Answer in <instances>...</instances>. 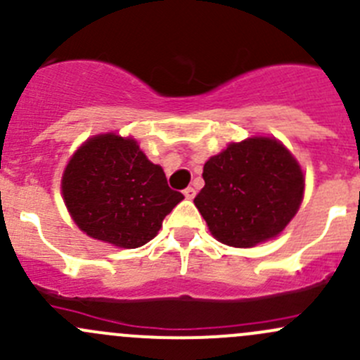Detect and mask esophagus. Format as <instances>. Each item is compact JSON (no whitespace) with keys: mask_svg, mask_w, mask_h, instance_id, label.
<instances>
[{"mask_svg":"<svg viewBox=\"0 0 360 360\" xmlns=\"http://www.w3.org/2000/svg\"><path fill=\"white\" fill-rule=\"evenodd\" d=\"M184 193V197L188 198V200H191V198H195V188H191V186H188L186 190L183 191Z\"/></svg>","mask_w":360,"mask_h":360,"instance_id":"34e87169","label":"esophagus"}]
</instances>
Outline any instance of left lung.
I'll return each instance as SVG.
<instances>
[{
  "mask_svg": "<svg viewBox=\"0 0 360 360\" xmlns=\"http://www.w3.org/2000/svg\"><path fill=\"white\" fill-rule=\"evenodd\" d=\"M195 197L210 233L231 248L277 237L300 209L304 176L284 144L271 137L231 143L203 165Z\"/></svg>",
  "mask_w": 360,
  "mask_h": 360,
  "instance_id": "left-lung-1",
  "label": "left lung"
}]
</instances>
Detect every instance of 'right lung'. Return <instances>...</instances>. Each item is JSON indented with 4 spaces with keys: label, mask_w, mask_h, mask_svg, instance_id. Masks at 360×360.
<instances>
[{
    "label": "right lung",
    "mask_w": 360,
    "mask_h": 360,
    "mask_svg": "<svg viewBox=\"0 0 360 360\" xmlns=\"http://www.w3.org/2000/svg\"><path fill=\"white\" fill-rule=\"evenodd\" d=\"M63 197L83 233L123 249L148 244L184 198L137 141L116 134H101L76 150L64 170Z\"/></svg>",
    "instance_id": "right-lung-1"
}]
</instances>
